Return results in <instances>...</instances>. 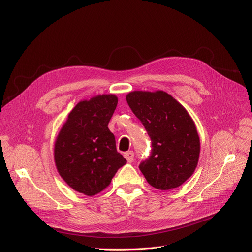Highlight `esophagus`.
<instances>
[{
    "mask_svg": "<svg viewBox=\"0 0 252 252\" xmlns=\"http://www.w3.org/2000/svg\"><path fill=\"white\" fill-rule=\"evenodd\" d=\"M124 157L127 159L128 163H132L133 162V157H134L133 151H127V152H125Z\"/></svg>",
    "mask_w": 252,
    "mask_h": 252,
    "instance_id": "esophagus-1",
    "label": "esophagus"
}]
</instances>
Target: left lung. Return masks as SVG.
<instances>
[{"label":"left lung","instance_id":"obj_1","mask_svg":"<svg viewBox=\"0 0 252 252\" xmlns=\"http://www.w3.org/2000/svg\"><path fill=\"white\" fill-rule=\"evenodd\" d=\"M126 101L151 140L150 156L139 168L159 190L181 186L199 161L200 138L186 109L164 91H133Z\"/></svg>","mask_w":252,"mask_h":252}]
</instances>
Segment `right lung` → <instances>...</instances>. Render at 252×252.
Instances as JSON below:
<instances>
[{
	"label": "right lung",
	"mask_w": 252,
	"mask_h": 252,
	"mask_svg": "<svg viewBox=\"0 0 252 252\" xmlns=\"http://www.w3.org/2000/svg\"><path fill=\"white\" fill-rule=\"evenodd\" d=\"M113 94L97 95L80 102L55 144V162L64 181L75 191L94 195L107 187L127 161L117 151L116 138L108 123L117 108Z\"/></svg>",
	"instance_id": "1"
}]
</instances>
